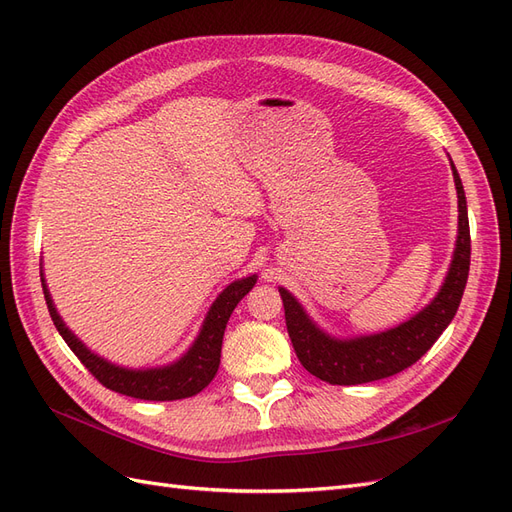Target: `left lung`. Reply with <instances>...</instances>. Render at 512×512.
<instances>
[{
  "label": "left lung",
  "mask_w": 512,
  "mask_h": 512,
  "mask_svg": "<svg viewBox=\"0 0 512 512\" xmlns=\"http://www.w3.org/2000/svg\"><path fill=\"white\" fill-rule=\"evenodd\" d=\"M451 168L459 200V235L446 280L436 294V299L423 312H418L408 322L399 324V327L378 335L335 339L320 331L303 312L299 301L288 290L280 288L292 348L309 374L339 386L363 384L395 376L421 359L436 344L442 331L451 324L461 303L463 290H466L468 284L472 250L466 192H463L453 162Z\"/></svg>",
  "instance_id": "left-lung-1"
}]
</instances>
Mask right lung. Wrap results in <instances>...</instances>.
<instances>
[{"instance_id":"right-lung-1","label":"right lung","mask_w":512,"mask_h":512,"mask_svg":"<svg viewBox=\"0 0 512 512\" xmlns=\"http://www.w3.org/2000/svg\"><path fill=\"white\" fill-rule=\"evenodd\" d=\"M40 280H42L46 307H49L55 329L59 331L61 337H64V342L70 346V350L79 356V361L91 371V376H94L102 386H106V389L134 397V399L173 401V399H185L200 393L213 380V376L218 374L226 322L232 314V309H235L245 294L254 288L256 275L243 277V280H237L230 286H226L224 292L211 305L203 329H200L192 348L185 352L177 363L156 367V369L117 367L113 363L100 359V356L91 350H87L85 344H81L79 339L74 337V333L66 327L64 320L59 318L51 294L46 290L42 273H40Z\"/></svg>"}]
</instances>
